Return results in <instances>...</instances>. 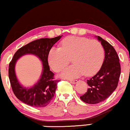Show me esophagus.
Here are the masks:
<instances>
[{"label": "esophagus", "instance_id": "esophagus-1", "mask_svg": "<svg viewBox=\"0 0 130 130\" xmlns=\"http://www.w3.org/2000/svg\"><path fill=\"white\" fill-rule=\"evenodd\" d=\"M78 82L77 80H70V83H71L72 84H75Z\"/></svg>", "mask_w": 130, "mask_h": 130}]
</instances>
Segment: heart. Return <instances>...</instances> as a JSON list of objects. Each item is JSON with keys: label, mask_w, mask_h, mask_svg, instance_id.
I'll return each mask as SVG.
<instances>
[{"label": "heart", "mask_w": 130, "mask_h": 130, "mask_svg": "<svg viewBox=\"0 0 130 130\" xmlns=\"http://www.w3.org/2000/svg\"><path fill=\"white\" fill-rule=\"evenodd\" d=\"M104 57V48L98 41L69 36L62 41L61 47H53L50 50L48 61L53 71L59 72L72 58L74 64L64 69L60 76L73 79L84 74L86 76L94 75L101 68Z\"/></svg>", "instance_id": "heart-1"}]
</instances>
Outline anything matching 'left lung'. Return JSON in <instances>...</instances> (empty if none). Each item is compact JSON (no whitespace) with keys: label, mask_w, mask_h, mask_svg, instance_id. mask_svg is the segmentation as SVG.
<instances>
[{"label":"left lung","mask_w":130,"mask_h":130,"mask_svg":"<svg viewBox=\"0 0 130 130\" xmlns=\"http://www.w3.org/2000/svg\"><path fill=\"white\" fill-rule=\"evenodd\" d=\"M95 37L103 45L105 59L100 71L87 80L89 88L80 97L88 104H97L108 98L117 87L121 71L119 58L114 47L100 36Z\"/></svg>","instance_id":"8db88e82"}]
</instances>
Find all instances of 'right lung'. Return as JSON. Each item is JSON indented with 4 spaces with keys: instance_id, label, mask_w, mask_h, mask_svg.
<instances>
[{
    "instance_id": "add662e5",
    "label": "right lung",
    "mask_w": 130,
    "mask_h": 130,
    "mask_svg": "<svg viewBox=\"0 0 130 130\" xmlns=\"http://www.w3.org/2000/svg\"><path fill=\"white\" fill-rule=\"evenodd\" d=\"M61 37L62 35L33 41L20 48L14 55L9 64V79L14 94L23 103L33 107H45L52 100L59 80L53 79L54 74L50 71L48 55L52 47ZM28 54L37 56L40 59L43 69L39 80L33 87L27 88L23 87L18 80L15 66L20 57Z\"/></svg>"
}]
</instances>
